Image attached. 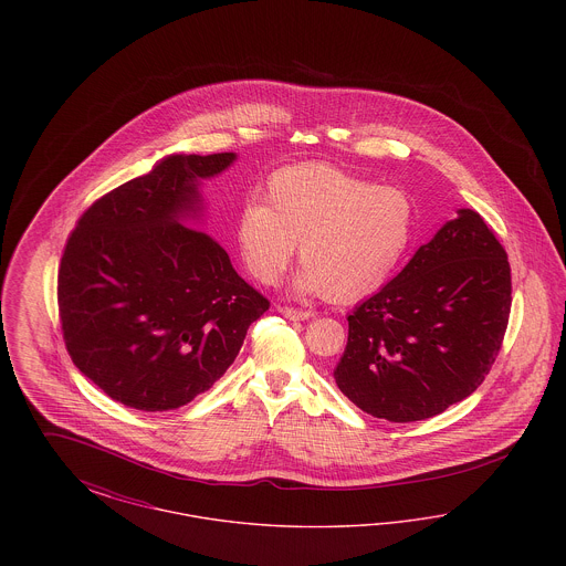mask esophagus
I'll return each mask as SVG.
<instances>
[{"label":"esophagus","mask_w":566,"mask_h":566,"mask_svg":"<svg viewBox=\"0 0 566 566\" xmlns=\"http://www.w3.org/2000/svg\"><path fill=\"white\" fill-rule=\"evenodd\" d=\"M282 316H286L289 321H307L312 316L310 310H298V307H280Z\"/></svg>","instance_id":"obj_1"}]
</instances>
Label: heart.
Segmentation results:
<instances>
[{"mask_svg": "<svg viewBox=\"0 0 566 566\" xmlns=\"http://www.w3.org/2000/svg\"><path fill=\"white\" fill-rule=\"evenodd\" d=\"M416 233L409 192L326 163L277 169L265 185V206L243 203L235 242L245 270L273 284L298 242L293 289L346 303L377 293L403 263Z\"/></svg>", "mask_w": 566, "mask_h": 566, "instance_id": "b5f03b06", "label": "heart"}]
</instances>
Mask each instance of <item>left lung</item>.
<instances>
[{
    "instance_id": "1",
    "label": "left lung",
    "mask_w": 566,
    "mask_h": 566,
    "mask_svg": "<svg viewBox=\"0 0 566 566\" xmlns=\"http://www.w3.org/2000/svg\"><path fill=\"white\" fill-rule=\"evenodd\" d=\"M510 310L507 252L482 216L462 208L352 312L333 376L374 418L427 420L478 390L501 350Z\"/></svg>"
}]
</instances>
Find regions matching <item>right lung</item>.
<instances>
[{"instance_id": "1", "label": "right lung", "mask_w": 566, "mask_h": 566, "mask_svg": "<svg viewBox=\"0 0 566 566\" xmlns=\"http://www.w3.org/2000/svg\"><path fill=\"white\" fill-rule=\"evenodd\" d=\"M235 153L169 155L97 199L59 268V316L74 365L109 399L167 411L212 388L270 301L206 231L201 180Z\"/></svg>"}]
</instances>
